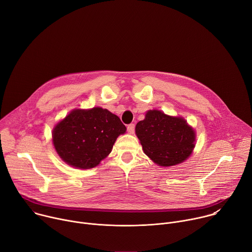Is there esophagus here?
I'll use <instances>...</instances> for the list:
<instances>
[{
    "mask_svg": "<svg viewBox=\"0 0 252 252\" xmlns=\"http://www.w3.org/2000/svg\"><path fill=\"white\" fill-rule=\"evenodd\" d=\"M127 131L130 134H132L134 132V125L133 124H130V125L127 126Z\"/></svg>",
    "mask_w": 252,
    "mask_h": 252,
    "instance_id": "obj_1",
    "label": "esophagus"
}]
</instances>
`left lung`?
Returning a JSON list of instances; mask_svg holds the SVG:
<instances>
[{"instance_id": "8db88e82", "label": "left lung", "mask_w": 252, "mask_h": 252, "mask_svg": "<svg viewBox=\"0 0 252 252\" xmlns=\"http://www.w3.org/2000/svg\"><path fill=\"white\" fill-rule=\"evenodd\" d=\"M135 134L145 153L161 166L185 161L195 146V131L182 117H170L161 111H148L135 126Z\"/></svg>"}]
</instances>
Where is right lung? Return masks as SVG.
Returning <instances> with one entry per match:
<instances>
[{"label":"right lung","mask_w":252,"mask_h":252,"mask_svg":"<svg viewBox=\"0 0 252 252\" xmlns=\"http://www.w3.org/2000/svg\"><path fill=\"white\" fill-rule=\"evenodd\" d=\"M126 130L120 118L102 107L71 111L53 129V143L68 165L88 169L109 156Z\"/></svg>","instance_id":"right-lung-1"}]
</instances>
